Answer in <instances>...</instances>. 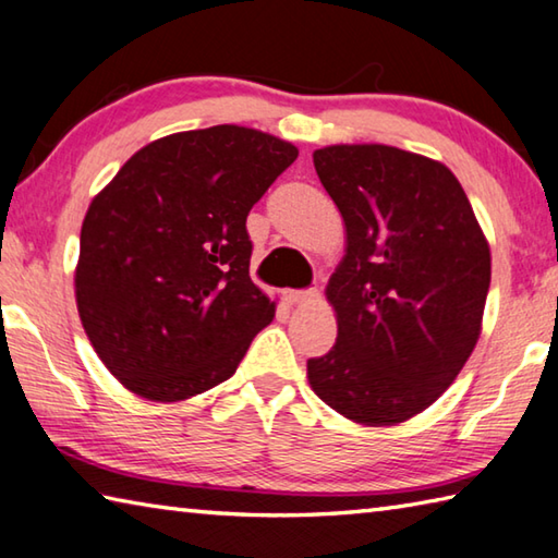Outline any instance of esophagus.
<instances>
[{
    "instance_id": "esophagus-1",
    "label": "esophagus",
    "mask_w": 558,
    "mask_h": 558,
    "mask_svg": "<svg viewBox=\"0 0 558 558\" xmlns=\"http://www.w3.org/2000/svg\"><path fill=\"white\" fill-rule=\"evenodd\" d=\"M317 290H288L286 292V300L290 305H307V302L317 300Z\"/></svg>"
}]
</instances>
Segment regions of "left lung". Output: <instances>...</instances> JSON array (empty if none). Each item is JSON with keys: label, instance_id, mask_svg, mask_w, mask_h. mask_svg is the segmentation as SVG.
Returning a JSON list of instances; mask_svg holds the SVG:
<instances>
[{"label": "left lung", "instance_id": "1", "mask_svg": "<svg viewBox=\"0 0 558 558\" xmlns=\"http://www.w3.org/2000/svg\"><path fill=\"white\" fill-rule=\"evenodd\" d=\"M341 211L347 248L327 282L337 343L307 361L317 398L366 427L437 402L478 343L490 246L439 160L383 144L312 154Z\"/></svg>", "mask_w": 558, "mask_h": 558}]
</instances>
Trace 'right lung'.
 I'll return each instance as SVG.
<instances>
[{
	"instance_id": "1",
	"label": "right lung",
	"mask_w": 558,
	"mask_h": 558,
	"mask_svg": "<svg viewBox=\"0 0 558 558\" xmlns=\"http://www.w3.org/2000/svg\"><path fill=\"white\" fill-rule=\"evenodd\" d=\"M298 154L248 126L178 131L136 150L89 202L75 302L126 390L182 402L234 376L276 317L248 276L246 217Z\"/></svg>"
}]
</instances>
